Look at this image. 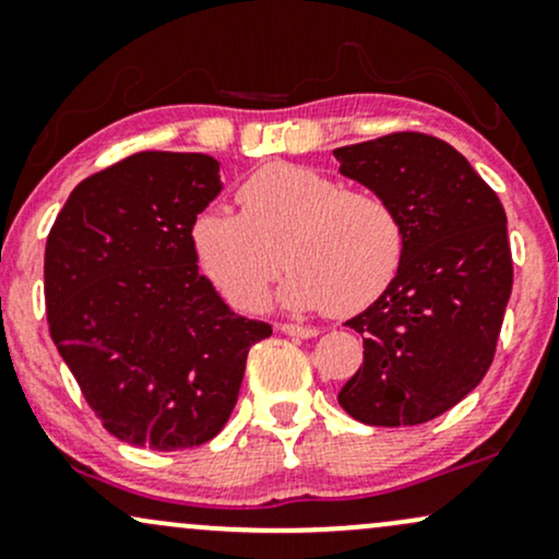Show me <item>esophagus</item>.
Segmentation results:
<instances>
[{
  "label": "esophagus",
  "instance_id": "obj_1",
  "mask_svg": "<svg viewBox=\"0 0 559 559\" xmlns=\"http://www.w3.org/2000/svg\"><path fill=\"white\" fill-rule=\"evenodd\" d=\"M280 330L285 334H290V337H304V340H311L319 334L317 326H304V324H282Z\"/></svg>",
  "mask_w": 559,
  "mask_h": 559
}]
</instances>
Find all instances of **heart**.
I'll list each match as a JSON object with an SVG mask.
<instances>
[{"label":"heart","mask_w":559,"mask_h":559,"mask_svg":"<svg viewBox=\"0 0 559 559\" xmlns=\"http://www.w3.org/2000/svg\"><path fill=\"white\" fill-rule=\"evenodd\" d=\"M238 203L240 212L195 214L190 242L203 274L240 311L264 306L282 259L293 269L280 300L293 311H364L395 280L403 219L373 190H347L319 169L277 162L240 182Z\"/></svg>","instance_id":"obj_1"}]
</instances>
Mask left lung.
I'll return each instance as SVG.
<instances>
[{
	"mask_svg": "<svg viewBox=\"0 0 559 559\" xmlns=\"http://www.w3.org/2000/svg\"><path fill=\"white\" fill-rule=\"evenodd\" d=\"M334 159L384 195L405 229L395 280L347 321L364 337V366L337 400L360 424H426L495 360L513 290L508 216L461 151L435 135H382L334 148Z\"/></svg>",
	"mask_w": 559,
	"mask_h": 559,
	"instance_id": "1",
	"label": "left lung"
}]
</instances>
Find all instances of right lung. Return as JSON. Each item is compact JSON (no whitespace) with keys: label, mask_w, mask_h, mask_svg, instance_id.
Segmentation results:
<instances>
[{"label":"right lung","mask_w":559,"mask_h":559,"mask_svg":"<svg viewBox=\"0 0 559 559\" xmlns=\"http://www.w3.org/2000/svg\"><path fill=\"white\" fill-rule=\"evenodd\" d=\"M222 190L206 154L141 151L85 177L46 238V321L109 435L199 448L238 403L266 321L229 311L199 272L190 225Z\"/></svg>","instance_id":"obj_1"}]
</instances>
